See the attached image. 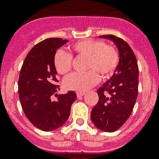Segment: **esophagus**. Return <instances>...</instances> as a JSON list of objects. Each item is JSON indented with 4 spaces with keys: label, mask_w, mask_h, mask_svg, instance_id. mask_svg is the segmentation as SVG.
I'll return each instance as SVG.
<instances>
[{
    "label": "esophagus",
    "mask_w": 159,
    "mask_h": 159,
    "mask_svg": "<svg viewBox=\"0 0 159 159\" xmlns=\"http://www.w3.org/2000/svg\"><path fill=\"white\" fill-rule=\"evenodd\" d=\"M84 94V91H78V92H77V96H78V98L82 97Z\"/></svg>",
    "instance_id": "1"
}]
</instances>
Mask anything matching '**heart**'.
Wrapping results in <instances>:
<instances>
[{"mask_svg":"<svg viewBox=\"0 0 159 159\" xmlns=\"http://www.w3.org/2000/svg\"><path fill=\"white\" fill-rule=\"evenodd\" d=\"M71 55L85 58L84 73H73L64 80V86L70 91H85L95 85L98 75L105 78L114 73L119 62V54L115 47L107 45L102 41L86 39L79 41L69 47ZM68 53L58 51L54 57V66L59 75L70 71L72 57Z\"/></svg>","mask_w":159,"mask_h":159,"instance_id":"obj_1","label":"heart"}]
</instances>
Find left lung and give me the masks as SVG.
<instances>
[{
    "label": "left lung",
    "mask_w": 159,
    "mask_h": 159,
    "mask_svg": "<svg viewBox=\"0 0 159 159\" xmlns=\"http://www.w3.org/2000/svg\"><path fill=\"white\" fill-rule=\"evenodd\" d=\"M113 41L119 52V63L111 78L98 89V102L91 111L96 128L107 132L117 131L132 112L138 96L139 67L126 41L112 34L101 35Z\"/></svg>",
    "instance_id": "left-lung-1"
}]
</instances>
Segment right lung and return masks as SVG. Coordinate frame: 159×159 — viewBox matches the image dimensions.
Returning a JSON list of instances; mask_svg holds the SVG:
<instances>
[{"label": "right lung", "instance_id": "1", "mask_svg": "<svg viewBox=\"0 0 159 159\" xmlns=\"http://www.w3.org/2000/svg\"><path fill=\"white\" fill-rule=\"evenodd\" d=\"M62 38H48L34 46L25 57L20 71L18 94L22 109L36 128L50 131L61 127L76 100L75 91L56 94L59 86L54 66L56 50L68 42ZM58 97L57 101L51 96Z\"/></svg>", "mask_w": 159, "mask_h": 159}]
</instances>
